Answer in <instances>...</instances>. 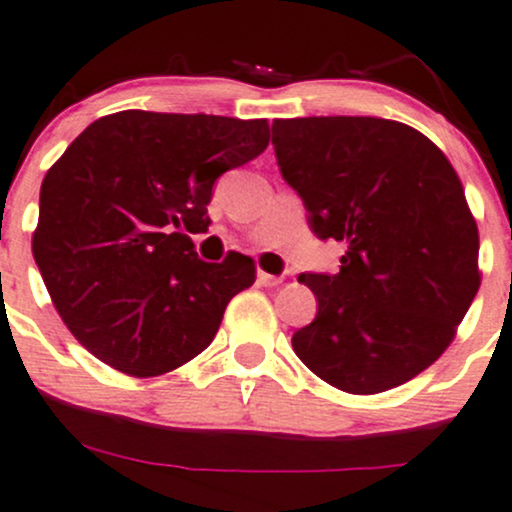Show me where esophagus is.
Wrapping results in <instances>:
<instances>
[{
	"instance_id": "obj_1",
	"label": "esophagus",
	"mask_w": 512,
	"mask_h": 512,
	"mask_svg": "<svg viewBox=\"0 0 512 512\" xmlns=\"http://www.w3.org/2000/svg\"><path fill=\"white\" fill-rule=\"evenodd\" d=\"M258 283L266 285V287H273V285H280V283H283V278H280V275H271V273H266V271H258Z\"/></svg>"
}]
</instances>
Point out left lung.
I'll use <instances>...</instances> for the list:
<instances>
[{
  "label": "left lung",
  "instance_id": "left-lung-1",
  "mask_svg": "<svg viewBox=\"0 0 512 512\" xmlns=\"http://www.w3.org/2000/svg\"><path fill=\"white\" fill-rule=\"evenodd\" d=\"M283 179L321 239L346 244L336 275L302 273L317 297L292 348L348 394H380L445 353L481 285L479 229L450 159L399 120L273 123Z\"/></svg>",
  "mask_w": 512,
  "mask_h": 512
}]
</instances>
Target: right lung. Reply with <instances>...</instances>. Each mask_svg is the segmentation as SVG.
Returning a JSON list of instances; mask_svg holds the SVG:
<instances>
[{
    "label": "right lung",
    "mask_w": 512,
    "mask_h": 512,
    "mask_svg": "<svg viewBox=\"0 0 512 512\" xmlns=\"http://www.w3.org/2000/svg\"><path fill=\"white\" fill-rule=\"evenodd\" d=\"M266 118L118 111L86 128L40 186L33 258L57 314L101 363L157 377L203 353L249 256L200 261L212 183L258 157Z\"/></svg>",
    "instance_id": "right-lung-1"
}]
</instances>
